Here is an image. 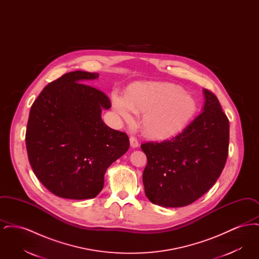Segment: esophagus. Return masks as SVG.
Returning <instances> with one entry per match:
<instances>
[{"label": "esophagus", "mask_w": 259, "mask_h": 259, "mask_svg": "<svg viewBox=\"0 0 259 259\" xmlns=\"http://www.w3.org/2000/svg\"><path fill=\"white\" fill-rule=\"evenodd\" d=\"M130 146H131V148H133L139 147V142L135 137H130Z\"/></svg>", "instance_id": "1"}]
</instances>
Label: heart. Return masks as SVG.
Listing matches in <instances>:
<instances>
[{"label": "heart", "mask_w": 259, "mask_h": 259, "mask_svg": "<svg viewBox=\"0 0 259 259\" xmlns=\"http://www.w3.org/2000/svg\"><path fill=\"white\" fill-rule=\"evenodd\" d=\"M112 109L124 121L131 122L134 112H145L143 130L154 139H168L182 132L192 119L197 103L181 87L170 83H139L126 96L114 91Z\"/></svg>", "instance_id": "obj_1"}]
</instances>
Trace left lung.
Segmentation results:
<instances>
[{"mask_svg": "<svg viewBox=\"0 0 259 259\" xmlns=\"http://www.w3.org/2000/svg\"><path fill=\"white\" fill-rule=\"evenodd\" d=\"M204 107L171 140L142 144L148 200L161 207H185L203 196L220 178L228 156L229 120L214 94L203 89Z\"/></svg>", "mask_w": 259, "mask_h": 259, "instance_id": "left-lung-1", "label": "left lung"}]
</instances>
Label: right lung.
Returning <instances> with one entry per match:
<instances>
[{"label":"right lung","instance_id":"1","mask_svg":"<svg viewBox=\"0 0 259 259\" xmlns=\"http://www.w3.org/2000/svg\"><path fill=\"white\" fill-rule=\"evenodd\" d=\"M98 73L74 71L49 83L33 103L26 130L29 162L56 196L96 197L107 169L129 148L125 133L104 123L109 98L84 82Z\"/></svg>","mask_w":259,"mask_h":259}]
</instances>
